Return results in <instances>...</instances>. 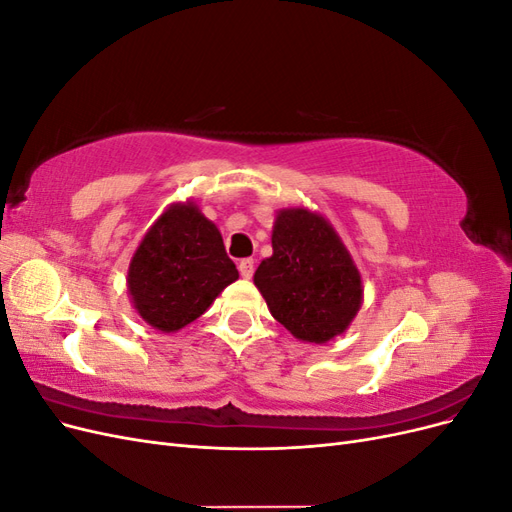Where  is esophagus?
I'll return each mask as SVG.
<instances>
[{
	"label": "esophagus",
	"mask_w": 512,
	"mask_h": 512,
	"mask_svg": "<svg viewBox=\"0 0 512 512\" xmlns=\"http://www.w3.org/2000/svg\"><path fill=\"white\" fill-rule=\"evenodd\" d=\"M239 273H241L243 280H250V277L254 275V260L252 258H243L239 262Z\"/></svg>",
	"instance_id": "1"
}]
</instances>
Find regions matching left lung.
I'll return each instance as SVG.
<instances>
[{
  "label": "left lung",
  "mask_w": 512,
  "mask_h": 512,
  "mask_svg": "<svg viewBox=\"0 0 512 512\" xmlns=\"http://www.w3.org/2000/svg\"><path fill=\"white\" fill-rule=\"evenodd\" d=\"M271 245L254 273L271 316L305 344L342 335L363 305V280L333 224L307 207L280 209Z\"/></svg>",
  "instance_id": "obj_1"
}]
</instances>
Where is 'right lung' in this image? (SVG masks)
<instances>
[{
    "label": "right lung",
    "instance_id": "1",
    "mask_svg": "<svg viewBox=\"0 0 512 512\" xmlns=\"http://www.w3.org/2000/svg\"><path fill=\"white\" fill-rule=\"evenodd\" d=\"M239 280L218 226L194 198L168 205L138 243L128 267L134 312L160 333H177L203 316Z\"/></svg>",
    "mask_w": 512,
    "mask_h": 512
}]
</instances>
